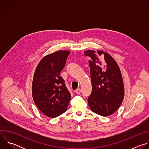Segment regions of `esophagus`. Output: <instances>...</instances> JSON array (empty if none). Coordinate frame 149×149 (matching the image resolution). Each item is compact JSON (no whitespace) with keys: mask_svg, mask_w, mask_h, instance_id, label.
Returning <instances> with one entry per match:
<instances>
[{"mask_svg":"<svg viewBox=\"0 0 149 149\" xmlns=\"http://www.w3.org/2000/svg\"><path fill=\"white\" fill-rule=\"evenodd\" d=\"M75 93L77 94H79L81 93V89L80 88H77L75 90Z\"/></svg>","mask_w":149,"mask_h":149,"instance_id":"1","label":"esophagus"}]
</instances>
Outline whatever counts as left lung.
Returning a JSON list of instances; mask_svg holds the SVG:
<instances>
[{
  "mask_svg": "<svg viewBox=\"0 0 149 149\" xmlns=\"http://www.w3.org/2000/svg\"><path fill=\"white\" fill-rule=\"evenodd\" d=\"M89 61L92 92L88 98L91 110L104 117L115 113L124 97V88L120 68L108 53L102 51L84 52Z\"/></svg>",
  "mask_w": 149,
  "mask_h": 149,
  "instance_id": "8db88e82",
  "label": "left lung"
}]
</instances>
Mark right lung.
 Segmentation results:
<instances>
[{"label":"right lung","mask_w":149,"mask_h":149,"mask_svg":"<svg viewBox=\"0 0 149 149\" xmlns=\"http://www.w3.org/2000/svg\"><path fill=\"white\" fill-rule=\"evenodd\" d=\"M70 54L62 50L47 55L39 62L32 86L34 102L46 116L55 118L68 108L71 95L60 72Z\"/></svg>","instance_id":"right-lung-1"}]
</instances>
